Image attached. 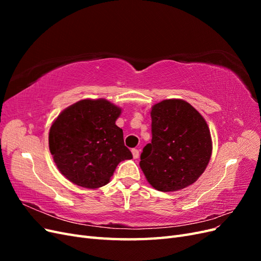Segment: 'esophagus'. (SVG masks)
I'll use <instances>...</instances> for the list:
<instances>
[{"label": "esophagus", "instance_id": "34e87169", "mask_svg": "<svg viewBox=\"0 0 261 261\" xmlns=\"http://www.w3.org/2000/svg\"><path fill=\"white\" fill-rule=\"evenodd\" d=\"M132 153H133L134 159H137V158L139 156V151H138L137 149H133V150H132Z\"/></svg>", "mask_w": 261, "mask_h": 261}]
</instances>
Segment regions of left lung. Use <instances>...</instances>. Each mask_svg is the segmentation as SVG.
Wrapping results in <instances>:
<instances>
[{"instance_id":"8db88e82","label":"left lung","mask_w":261,"mask_h":261,"mask_svg":"<svg viewBox=\"0 0 261 261\" xmlns=\"http://www.w3.org/2000/svg\"><path fill=\"white\" fill-rule=\"evenodd\" d=\"M151 143L140 154V169L160 192H176L198 179L212 152L207 122L188 102L163 100L151 109Z\"/></svg>"}]
</instances>
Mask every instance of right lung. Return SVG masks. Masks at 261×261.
Returning a JSON list of instances; mask_svg holds the SVG:
<instances>
[{
  "label": "right lung",
  "mask_w": 261,
  "mask_h": 261,
  "mask_svg": "<svg viewBox=\"0 0 261 261\" xmlns=\"http://www.w3.org/2000/svg\"><path fill=\"white\" fill-rule=\"evenodd\" d=\"M121 108L106 99H85L55 118L49 148L59 171L72 183L96 189L107 185L123 160L133 158L115 124Z\"/></svg>",
  "instance_id": "obj_1"
}]
</instances>
